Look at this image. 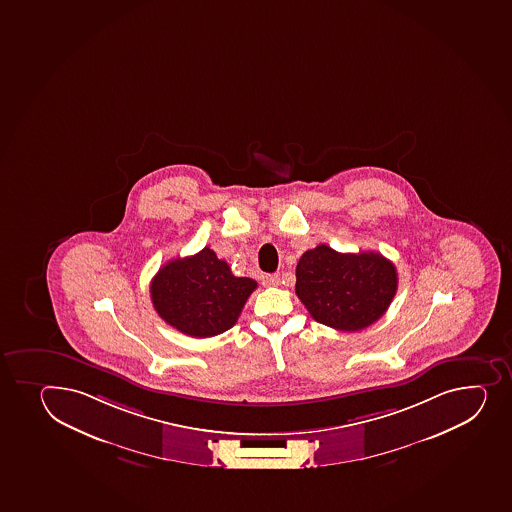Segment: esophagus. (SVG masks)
I'll use <instances>...</instances> for the list:
<instances>
[{"label":"esophagus","mask_w":512,"mask_h":512,"mask_svg":"<svg viewBox=\"0 0 512 512\" xmlns=\"http://www.w3.org/2000/svg\"><path fill=\"white\" fill-rule=\"evenodd\" d=\"M265 282H267V285H279L280 284V275L279 274L265 275Z\"/></svg>","instance_id":"34e87169"}]
</instances>
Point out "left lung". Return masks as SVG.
Here are the masks:
<instances>
[{
    "label": "left lung",
    "instance_id": "1",
    "mask_svg": "<svg viewBox=\"0 0 512 512\" xmlns=\"http://www.w3.org/2000/svg\"><path fill=\"white\" fill-rule=\"evenodd\" d=\"M296 294L317 322L338 331H361L390 307L398 274L381 253H341L317 245L302 253Z\"/></svg>",
    "mask_w": 512,
    "mask_h": 512
}]
</instances>
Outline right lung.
<instances>
[{
    "mask_svg": "<svg viewBox=\"0 0 512 512\" xmlns=\"http://www.w3.org/2000/svg\"><path fill=\"white\" fill-rule=\"evenodd\" d=\"M255 289V280L235 277L227 262L205 247L163 265L151 280V301L169 326L191 338H211L237 322Z\"/></svg>",
    "mask_w": 512,
    "mask_h": 512,
    "instance_id": "1",
    "label": "right lung"
}]
</instances>
